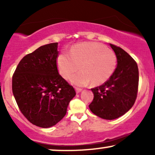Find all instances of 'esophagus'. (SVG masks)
<instances>
[{
    "mask_svg": "<svg viewBox=\"0 0 155 155\" xmlns=\"http://www.w3.org/2000/svg\"><path fill=\"white\" fill-rule=\"evenodd\" d=\"M75 89H76V93H79V92H81V90H82V89H81V88H79V87H76Z\"/></svg>",
    "mask_w": 155,
    "mask_h": 155,
    "instance_id": "esophagus-1",
    "label": "esophagus"
}]
</instances>
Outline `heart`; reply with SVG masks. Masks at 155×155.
<instances>
[{
  "label": "heart",
  "instance_id": "1",
  "mask_svg": "<svg viewBox=\"0 0 155 155\" xmlns=\"http://www.w3.org/2000/svg\"><path fill=\"white\" fill-rule=\"evenodd\" d=\"M58 66L62 76L78 86L102 84L108 80L117 68V58L113 51L98 43L76 44L70 54L62 52L58 57Z\"/></svg>",
  "mask_w": 155,
  "mask_h": 155
}]
</instances>
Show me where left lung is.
Segmentation results:
<instances>
[{"instance_id":"left-lung-1","label":"left lung","mask_w":155,"mask_h":155,"mask_svg":"<svg viewBox=\"0 0 155 155\" xmlns=\"http://www.w3.org/2000/svg\"><path fill=\"white\" fill-rule=\"evenodd\" d=\"M117 58V66L108 80L92 88L94 94L90 109L104 120H114L127 112L136 100L138 68L136 62L122 48L110 44Z\"/></svg>"}]
</instances>
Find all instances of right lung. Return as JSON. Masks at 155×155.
<instances>
[{"instance_id":"1","label":"right lung","mask_w":155,"mask_h":155,"mask_svg":"<svg viewBox=\"0 0 155 155\" xmlns=\"http://www.w3.org/2000/svg\"><path fill=\"white\" fill-rule=\"evenodd\" d=\"M58 44H46L25 55L12 76V92L20 111L30 122L44 128L65 117L76 95L58 73Z\"/></svg>"}]
</instances>
